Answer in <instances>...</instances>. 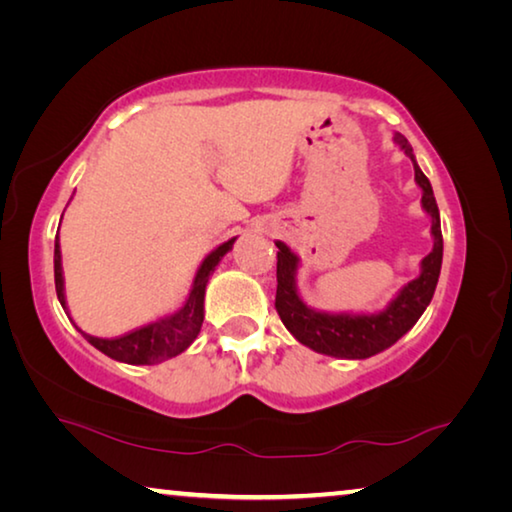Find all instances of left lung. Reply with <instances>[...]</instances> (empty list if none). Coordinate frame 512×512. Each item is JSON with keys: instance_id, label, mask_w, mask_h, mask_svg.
Masks as SVG:
<instances>
[{"instance_id": "8db88e82", "label": "left lung", "mask_w": 512, "mask_h": 512, "mask_svg": "<svg viewBox=\"0 0 512 512\" xmlns=\"http://www.w3.org/2000/svg\"><path fill=\"white\" fill-rule=\"evenodd\" d=\"M395 142L400 149L413 160L415 180L422 187V207L431 216V235L433 250L422 259V273L413 282L406 284L391 305L379 314L370 316H352V314H320L309 309L300 300L296 291V268L298 257L291 253L287 244L277 241V293L275 309L282 318L284 327L296 336V339L316 350L320 354L341 359H368L372 354L391 348L402 339L409 329L418 323L422 311L433 298L436 291L440 264H443V232H440V214L429 178L420 171L418 162L413 158L411 144L406 137L397 133Z\"/></svg>"}]
</instances>
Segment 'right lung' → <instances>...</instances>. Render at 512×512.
I'll list each match as a JSON object with an SVG mask.
<instances>
[{
    "instance_id": "right-lung-1",
    "label": "right lung",
    "mask_w": 512,
    "mask_h": 512,
    "mask_svg": "<svg viewBox=\"0 0 512 512\" xmlns=\"http://www.w3.org/2000/svg\"><path fill=\"white\" fill-rule=\"evenodd\" d=\"M235 239L237 237L225 241V244H221L205 257V262L201 264V268H198V273L194 277L192 293H189L187 302L176 311V314L155 320V323L144 325L140 329H133V332L117 336V339H99V336H90L81 332V329L79 332L88 339V343L94 345V348L101 350L103 354H108L110 359L133 363V366H151V363H160L164 359H171L176 357V354L185 352L189 345L194 343L198 332H201L205 284L210 280V273L214 271L216 264L221 262V257L228 253L232 244H235ZM54 280H56L58 300L65 309L63 268H60L58 239L54 248Z\"/></svg>"
}]
</instances>
